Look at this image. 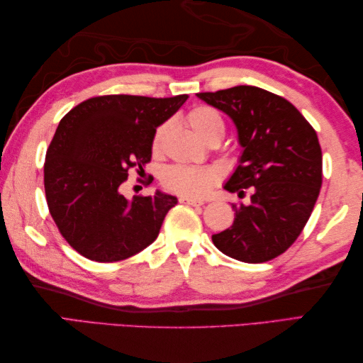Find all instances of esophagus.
Wrapping results in <instances>:
<instances>
[{"mask_svg":"<svg viewBox=\"0 0 363 363\" xmlns=\"http://www.w3.org/2000/svg\"><path fill=\"white\" fill-rule=\"evenodd\" d=\"M179 201L184 204H189V206H201L204 204L203 199H195V198H187V196H181Z\"/></svg>","mask_w":363,"mask_h":363,"instance_id":"34e87169","label":"esophagus"}]
</instances>
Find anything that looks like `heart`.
I'll return each instance as SVG.
<instances>
[{
	"label": "heart",
	"mask_w": 363,
	"mask_h": 363,
	"mask_svg": "<svg viewBox=\"0 0 363 363\" xmlns=\"http://www.w3.org/2000/svg\"><path fill=\"white\" fill-rule=\"evenodd\" d=\"M187 123L204 142L211 140L212 137H223V134H225V118H223L217 107L213 106L201 104L194 107L187 113ZM167 130V123H162L154 130L151 140L152 154H159L162 151ZM215 181H217V173L213 169L184 165L169 167L164 173V177H162V182H164V187L167 190L187 198L204 196L212 189Z\"/></svg>",
	"instance_id": "1"
}]
</instances>
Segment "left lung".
<instances>
[{
    "label": "left lung",
    "mask_w": 363,
    "mask_h": 363,
    "mask_svg": "<svg viewBox=\"0 0 363 363\" xmlns=\"http://www.w3.org/2000/svg\"><path fill=\"white\" fill-rule=\"evenodd\" d=\"M196 95L234 120L243 146L225 189L240 198L245 189L252 194L248 206L233 204V226L213 234V245L246 264L281 256L299 237L320 195L317 133L290 101L264 89L237 86Z\"/></svg>",
    "instance_id": "left-lung-1"
}]
</instances>
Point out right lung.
Returning <instances> with one entry per match:
<instances>
[{
	"instance_id": "right-lung-1",
	"label": "right lung",
	"mask_w": 363,
	"mask_h": 363,
	"mask_svg": "<svg viewBox=\"0 0 363 363\" xmlns=\"http://www.w3.org/2000/svg\"><path fill=\"white\" fill-rule=\"evenodd\" d=\"M187 98L94 96L60 120L45 157V196L60 235L81 256L118 262L156 240L177 199L156 191L128 201L120 189L130 168L143 172L154 130Z\"/></svg>"
}]
</instances>
